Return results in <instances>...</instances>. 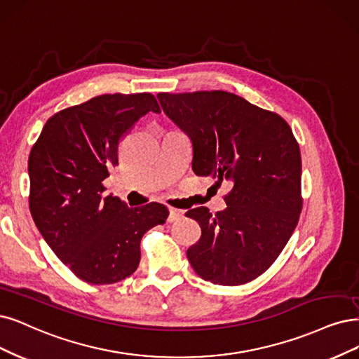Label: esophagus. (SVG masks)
I'll use <instances>...</instances> for the list:
<instances>
[{"mask_svg": "<svg viewBox=\"0 0 359 359\" xmlns=\"http://www.w3.org/2000/svg\"><path fill=\"white\" fill-rule=\"evenodd\" d=\"M168 211H170L168 222H176V220L182 219V217H183V213H184L183 210H177V208H172V207H170Z\"/></svg>", "mask_w": 359, "mask_h": 359, "instance_id": "1", "label": "esophagus"}]
</instances>
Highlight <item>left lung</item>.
<instances>
[{
  "label": "left lung",
  "mask_w": 359,
  "mask_h": 359,
  "mask_svg": "<svg viewBox=\"0 0 359 359\" xmlns=\"http://www.w3.org/2000/svg\"><path fill=\"white\" fill-rule=\"evenodd\" d=\"M164 114L192 142L196 176L232 183L226 208L187 216L201 226L188 259L203 280L240 285L280 256L302 211V158L290 126L271 111L228 91L159 93Z\"/></svg>",
  "instance_id": "1"
}]
</instances>
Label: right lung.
I'll return each mask as SVG.
<instances>
[{
    "mask_svg": "<svg viewBox=\"0 0 359 359\" xmlns=\"http://www.w3.org/2000/svg\"><path fill=\"white\" fill-rule=\"evenodd\" d=\"M151 111L161 112L151 93L102 95L53 115L32 146V219L62 263L87 283L130 276L139 266L142 236L168 217L163 204L130 208L103 194L119 140Z\"/></svg>",
    "mask_w": 359,
    "mask_h": 359,
    "instance_id": "add662e5",
    "label": "right lung"
}]
</instances>
